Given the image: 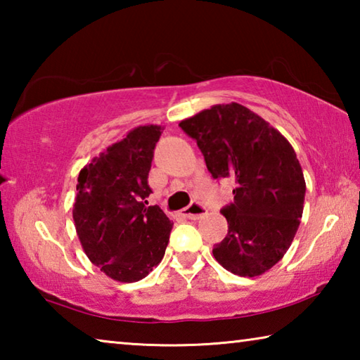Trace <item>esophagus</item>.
<instances>
[{"label": "esophagus", "instance_id": "34e87169", "mask_svg": "<svg viewBox=\"0 0 360 360\" xmlns=\"http://www.w3.org/2000/svg\"><path fill=\"white\" fill-rule=\"evenodd\" d=\"M205 214H206V208L200 203L188 205L187 208H184L181 212V216H184L187 219H193V221H197V219H202Z\"/></svg>", "mask_w": 360, "mask_h": 360}]
</instances>
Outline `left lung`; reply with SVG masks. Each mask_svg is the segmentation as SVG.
<instances>
[{"instance_id":"8db88e82","label":"left lung","mask_w":360,"mask_h":360,"mask_svg":"<svg viewBox=\"0 0 360 360\" xmlns=\"http://www.w3.org/2000/svg\"><path fill=\"white\" fill-rule=\"evenodd\" d=\"M212 178L235 179L233 203L221 211L229 233L212 249L225 270L264 275L284 257L300 225L307 184L295 150L251 109L230 103L181 120Z\"/></svg>"}]
</instances>
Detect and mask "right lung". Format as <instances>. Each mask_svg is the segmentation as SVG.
<instances>
[{"label":"right lung","mask_w":360,"mask_h":360,"mask_svg":"<svg viewBox=\"0 0 360 360\" xmlns=\"http://www.w3.org/2000/svg\"><path fill=\"white\" fill-rule=\"evenodd\" d=\"M160 125H139L79 173L72 219L89 260L114 281L135 283L160 264L173 224L148 206Z\"/></svg>","instance_id":"right-lung-1"}]
</instances>
